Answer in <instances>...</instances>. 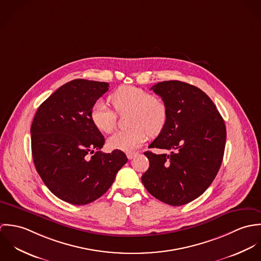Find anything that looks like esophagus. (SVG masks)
Instances as JSON below:
<instances>
[{
    "label": "esophagus",
    "mask_w": 261,
    "mask_h": 261,
    "mask_svg": "<svg viewBox=\"0 0 261 261\" xmlns=\"http://www.w3.org/2000/svg\"><path fill=\"white\" fill-rule=\"evenodd\" d=\"M139 153L138 152H127L126 153V155H127V159L128 160H132V159H134L135 156H137Z\"/></svg>",
    "instance_id": "1"
}]
</instances>
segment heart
Masks as SVG:
<instances>
[{
  "instance_id": "heart-1",
  "label": "heart",
  "mask_w": 261,
  "mask_h": 261,
  "mask_svg": "<svg viewBox=\"0 0 261 261\" xmlns=\"http://www.w3.org/2000/svg\"><path fill=\"white\" fill-rule=\"evenodd\" d=\"M110 101L119 114L130 112L128 115V129L115 133L108 140L112 149L133 151L141 147L150 136H158L165 128L168 121V108L165 101L150 95L143 88L123 85L110 95ZM90 120L101 133L111 134L116 124V113L99 99L90 110Z\"/></svg>"
}]
</instances>
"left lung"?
Instances as JSON below:
<instances>
[{
    "label": "left lung",
    "mask_w": 261,
    "mask_h": 261,
    "mask_svg": "<svg viewBox=\"0 0 261 261\" xmlns=\"http://www.w3.org/2000/svg\"><path fill=\"white\" fill-rule=\"evenodd\" d=\"M150 89L168 108V121L146 151L149 170L142 182L160 201L181 206L201 196L215 179L223 160L226 127L210 97L200 88L178 80L163 81Z\"/></svg>",
    "instance_id": "8db88e82"
}]
</instances>
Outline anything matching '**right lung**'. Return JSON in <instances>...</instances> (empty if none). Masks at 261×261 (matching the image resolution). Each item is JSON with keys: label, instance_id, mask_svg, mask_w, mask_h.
Wrapping results in <instances>:
<instances>
[{"label": "right lung", "instance_id": "right-lung-1", "mask_svg": "<svg viewBox=\"0 0 261 261\" xmlns=\"http://www.w3.org/2000/svg\"><path fill=\"white\" fill-rule=\"evenodd\" d=\"M109 90V83L74 79L52 93L31 125L35 168L59 199L86 205L101 197L127 162L125 153L100 149L105 138L90 120V110Z\"/></svg>", "mask_w": 261, "mask_h": 261}]
</instances>
